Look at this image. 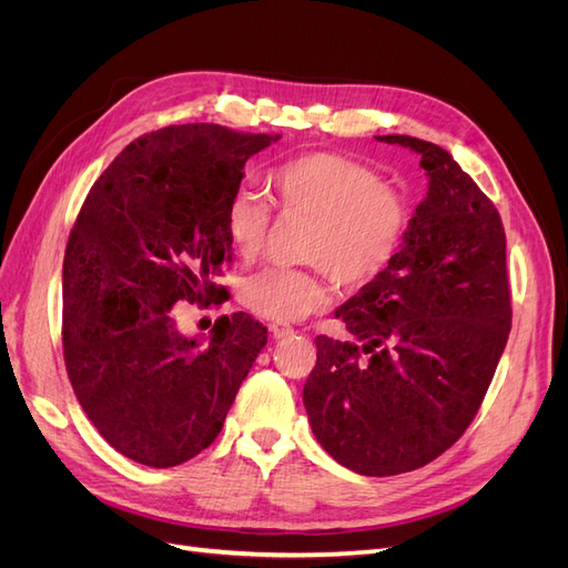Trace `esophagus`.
I'll use <instances>...</instances> for the list:
<instances>
[{"label":"esophagus","mask_w":568,"mask_h":568,"mask_svg":"<svg viewBox=\"0 0 568 568\" xmlns=\"http://www.w3.org/2000/svg\"><path fill=\"white\" fill-rule=\"evenodd\" d=\"M270 334H272L274 338H286V336L294 334V326L282 324V322H272V324H270Z\"/></svg>","instance_id":"obj_1"}]
</instances>
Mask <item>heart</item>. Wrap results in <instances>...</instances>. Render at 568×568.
Masks as SVG:
<instances>
[{
	"label": "heart",
	"mask_w": 568,
	"mask_h": 568,
	"mask_svg": "<svg viewBox=\"0 0 568 568\" xmlns=\"http://www.w3.org/2000/svg\"><path fill=\"white\" fill-rule=\"evenodd\" d=\"M267 194L284 217H311L301 257L313 267H265L239 288V301L267 322H298L329 303V277L359 288L384 277L398 257L409 211L374 168L332 151H311L267 170ZM272 206L253 189L227 201L225 230L242 261L263 253Z\"/></svg>",
	"instance_id": "1"
}]
</instances>
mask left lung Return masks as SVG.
Listing matches in <instances>:
<instances>
[{
	"label": "left lung",
	"instance_id": "8db88e82",
	"mask_svg": "<svg viewBox=\"0 0 568 568\" xmlns=\"http://www.w3.org/2000/svg\"><path fill=\"white\" fill-rule=\"evenodd\" d=\"M419 153L428 192L384 277L334 313L363 343L317 336L303 403L322 448L363 476L419 469L467 432L511 329L500 213L448 151Z\"/></svg>",
	"mask_w": 568,
	"mask_h": 568
}]
</instances>
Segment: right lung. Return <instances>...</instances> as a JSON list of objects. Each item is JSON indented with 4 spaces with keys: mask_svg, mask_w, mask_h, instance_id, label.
I'll return each mask as SVG.
<instances>
[{
    "mask_svg": "<svg viewBox=\"0 0 568 568\" xmlns=\"http://www.w3.org/2000/svg\"><path fill=\"white\" fill-rule=\"evenodd\" d=\"M280 134L170 125L128 144L84 199L63 257V359L109 445L168 469L217 438L267 329L222 315L182 336L175 303L217 301L232 261L227 201L244 165Z\"/></svg>",
    "mask_w": 568,
    "mask_h": 568,
    "instance_id": "right-lung-1",
    "label": "right lung"
}]
</instances>
